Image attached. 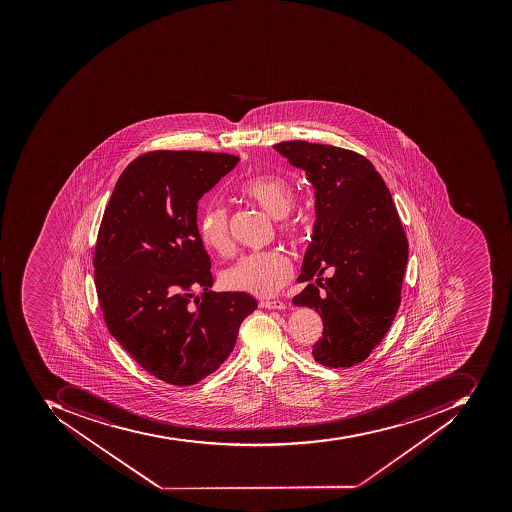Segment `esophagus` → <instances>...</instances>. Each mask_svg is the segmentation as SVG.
<instances>
[{"label":"esophagus","mask_w":512,"mask_h":512,"mask_svg":"<svg viewBox=\"0 0 512 512\" xmlns=\"http://www.w3.org/2000/svg\"><path fill=\"white\" fill-rule=\"evenodd\" d=\"M260 307L269 310H283L287 305L283 304L282 301H261Z\"/></svg>","instance_id":"34e87169"}]
</instances>
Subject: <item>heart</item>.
I'll return each mask as SVG.
<instances>
[{
	"instance_id": "obj_1",
	"label": "heart",
	"mask_w": 512,
	"mask_h": 512,
	"mask_svg": "<svg viewBox=\"0 0 512 512\" xmlns=\"http://www.w3.org/2000/svg\"><path fill=\"white\" fill-rule=\"evenodd\" d=\"M241 193L257 203L271 218L285 217L280 222V232L283 235H298L301 224L287 219L294 205V188L287 178L276 174L251 178L241 186ZM199 235L203 244L213 251L224 252L229 249V218L227 210L218 200L203 203L199 216ZM291 276L293 265L283 252H251L238 258L222 272V283L229 290L266 298L276 294Z\"/></svg>"
}]
</instances>
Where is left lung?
I'll use <instances>...</instances> for the list:
<instances>
[{"instance_id":"8db88e82","label":"left lung","mask_w":512,"mask_h":512,"mask_svg":"<svg viewBox=\"0 0 512 512\" xmlns=\"http://www.w3.org/2000/svg\"><path fill=\"white\" fill-rule=\"evenodd\" d=\"M315 189V224L294 296L323 319L313 359L324 367L363 362L392 326L409 244L387 185L373 164L334 145H272Z\"/></svg>"}]
</instances>
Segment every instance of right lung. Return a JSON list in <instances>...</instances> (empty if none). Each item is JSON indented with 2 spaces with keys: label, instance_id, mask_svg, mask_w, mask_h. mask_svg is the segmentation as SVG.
Returning <instances> with one entry per match:
<instances>
[{
  "label": "right lung",
  "instance_id": "obj_1",
  "mask_svg": "<svg viewBox=\"0 0 512 512\" xmlns=\"http://www.w3.org/2000/svg\"><path fill=\"white\" fill-rule=\"evenodd\" d=\"M238 161L227 153H145L125 167L103 214L94 276L106 326L167 384H197L218 370L257 309L251 294L210 290L197 229L200 197ZM196 289L203 296L193 302Z\"/></svg>",
  "mask_w": 512,
  "mask_h": 512
}]
</instances>
